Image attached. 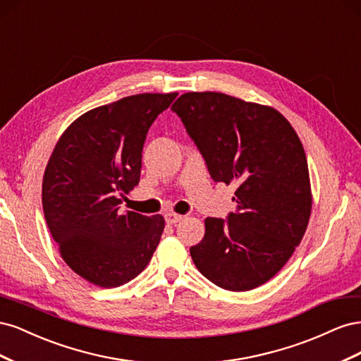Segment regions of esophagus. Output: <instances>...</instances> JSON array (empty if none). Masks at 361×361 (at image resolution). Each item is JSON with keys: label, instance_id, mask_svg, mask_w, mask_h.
Here are the masks:
<instances>
[{"label": "esophagus", "instance_id": "esophagus-1", "mask_svg": "<svg viewBox=\"0 0 361 361\" xmlns=\"http://www.w3.org/2000/svg\"><path fill=\"white\" fill-rule=\"evenodd\" d=\"M164 218H166V221L169 223V224H176V223H179L182 218H183V215H179V214H173V212H169V214H166L164 215Z\"/></svg>", "mask_w": 361, "mask_h": 361}]
</instances>
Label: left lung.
<instances>
[{"instance_id": "8db88e82", "label": "left lung", "mask_w": 361, "mask_h": 361, "mask_svg": "<svg viewBox=\"0 0 361 361\" xmlns=\"http://www.w3.org/2000/svg\"><path fill=\"white\" fill-rule=\"evenodd\" d=\"M215 182L235 183L236 211L207 216L190 248L214 285L243 292L264 285L301 243L312 209L301 141L277 110L224 93H185L173 104Z\"/></svg>"}]
</instances>
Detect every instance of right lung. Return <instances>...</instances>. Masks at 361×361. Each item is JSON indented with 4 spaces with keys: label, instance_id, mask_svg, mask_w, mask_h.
Instances as JSON below:
<instances>
[{
    "label": "right lung",
    "instance_id": "right-lung-1",
    "mask_svg": "<svg viewBox=\"0 0 361 361\" xmlns=\"http://www.w3.org/2000/svg\"><path fill=\"white\" fill-rule=\"evenodd\" d=\"M178 93L128 96L87 111L64 130L42 185L49 232L64 262L101 288L135 279L157 250L161 215L122 212L137 187L149 128Z\"/></svg>",
    "mask_w": 361,
    "mask_h": 361
}]
</instances>
